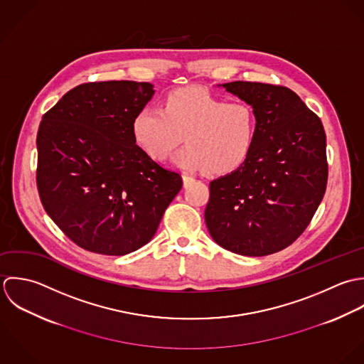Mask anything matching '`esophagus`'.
<instances>
[{
	"label": "esophagus",
	"mask_w": 364,
	"mask_h": 364,
	"mask_svg": "<svg viewBox=\"0 0 364 364\" xmlns=\"http://www.w3.org/2000/svg\"><path fill=\"white\" fill-rule=\"evenodd\" d=\"M194 181V178L193 177H190V176H183V184H184V187H188L191 183Z\"/></svg>",
	"instance_id": "34e87169"
}]
</instances>
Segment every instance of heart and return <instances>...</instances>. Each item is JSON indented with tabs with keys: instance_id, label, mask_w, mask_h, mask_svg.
<instances>
[{
	"instance_id": "obj_1",
	"label": "heart",
	"mask_w": 364,
	"mask_h": 364,
	"mask_svg": "<svg viewBox=\"0 0 364 364\" xmlns=\"http://www.w3.org/2000/svg\"><path fill=\"white\" fill-rule=\"evenodd\" d=\"M257 115L242 101L228 102L203 87L170 91L160 108L146 107L132 119L136 146L153 160H166L183 141L173 161L188 171L229 174L250 157L257 139Z\"/></svg>"
}]
</instances>
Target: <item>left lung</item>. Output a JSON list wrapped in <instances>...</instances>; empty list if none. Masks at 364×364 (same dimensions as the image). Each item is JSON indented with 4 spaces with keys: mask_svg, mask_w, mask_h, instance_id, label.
<instances>
[{
    "mask_svg": "<svg viewBox=\"0 0 364 364\" xmlns=\"http://www.w3.org/2000/svg\"><path fill=\"white\" fill-rule=\"evenodd\" d=\"M219 87L253 107L259 131L247 161L210 183L205 223L223 249L267 256L290 246L323 198L326 135L321 119L287 87L252 81Z\"/></svg>",
    "mask_w": 364,
    "mask_h": 364,
    "instance_id": "1",
    "label": "left lung"
}]
</instances>
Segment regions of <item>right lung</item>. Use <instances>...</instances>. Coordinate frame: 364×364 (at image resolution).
<instances>
[{"instance_id": "obj_1", "label": "right lung", "mask_w": 364, "mask_h": 364, "mask_svg": "<svg viewBox=\"0 0 364 364\" xmlns=\"http://www.w3.org/2000/svg\"><path fill=\"white\" fill-rule=\"evenodd\" d=\"M153 94L150 82H87L42 118L39 197L52 220L85 250H138L181 190V176L153 161L132 138V119Z\"/></svg>"}]
</instances>
